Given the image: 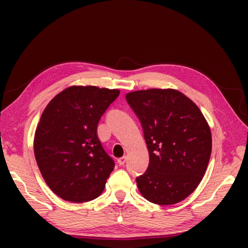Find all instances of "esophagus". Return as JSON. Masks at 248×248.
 Wrapping results in <instances>:
<instances>
[{
  "label": "esophagus",
  "mask_w": 248,
  "mask_h": 248,
  "mask_svg": "<svg viewBox=\"0 0 248 248\" xmlns=\"http://www.w3.org/2000/svg\"><path fill=\"white\" fill-rule=\"evenodd\" d=\"M125 161H127V156L120 157V158H118V164H119V165H124V163H125Z\"/></svg>",
  "instance_id": "obj_1"
}]
</instances>
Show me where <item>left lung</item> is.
<instances>
[{
  "mask_svg": "<svg viewBox=\"0 0 248 248\" xmlns=\"http://www.w3.org/2000/svg\"><path fill=\"white\" fill-rule=\"evenodd\" d=\"M139 117L150 163L137 178L141 195L159 205L178 203L198 187L211 156L212 137L199 107L173 89L125 95Z\"/></svg>",
  "mask_w": 248,
  "mask_h": 248,
  "instance_id": "1",
  "label": "left lung"
}]
</instances>
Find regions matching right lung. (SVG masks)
Returning <instances> with one entry per match:
<instances>
[{"label": "right lung", "mask_w": 248, "mask_h": 248, "mask_svg": "<svg viewBox=\"0 0 248 248\" xmlns=\"http://www.w3.org/2000/svg\"><path fill=\"white\" fill-rule=\"evenodd\" d=\"M119 93L73 85L54 96L43 111L33 153L46 184L63 200L87 202L102 195L115 164L100 144L97 124Z\"/></svg>", "instance_id": "add662e5"}]
</instances>
